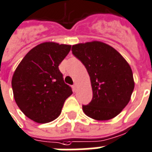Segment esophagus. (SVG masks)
<instances>
[{
  "mask_svg": "<svg viewBox=\"0 0 152 152\" xmlns=\"http://www.w3.org/2000/svg\"><path fill=\"white\" fill-rule=\"evenodd\" d=\"M76 88H77V85H76V83H75V84H73V86H72V88H73L74 91H76Z\"/></svg>",
  "mask_w": 152,
  "mask_h": 152,
  "instance_id": "1",
  "label": "esophagus"
}]
</instances>
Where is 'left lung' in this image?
<instances>
[{
  "label": "left lung",
  "mask_w": 152,
  "mask_h": 152,
  "mask_svg": "<svg viewBox=\"0 0 152 152\" xmlns=\"http://www.w3.org/2000/svg\"><path fill=\"white\" fill-rule=\"evenodd\" d=\"M72 54L85 66L93 97L83 105L86 115L98 121L112 119L129 103L134 89L132 69L112 46L94 41L73 45Z\"/></svg>",
  "instance_id": "left-lung-1"
}]
</instances>
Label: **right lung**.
I'll use <instances>...</instances> for the list:
<instances>
[{
  "instance_id": "1",
  "label": "right lung",
  "mask_w": 152,
  "mask_h": 152,
  "mask_svg": "<svg viewBox=\"0 0 152 152\" xmlns=\"http://www.w3.org/2000/svg\"><path fill=\"white\" fill-rule=\"evenodd\" d=\"M70 50V45L52 42L39 44L27 53L13 74L15 102L35 122L55 120L61 113L64 101L72 94L58 68Z\"/></svg>"
}]
</instances>
